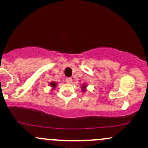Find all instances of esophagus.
Wrapping results in <instances>:
<instances>
[{"mask_svg":"<svg viewBox=\"0 0 148 148\" xmlns=\"http://www.w3.org/2000/svg\"><path fill=\"white\" fill-rule=\"evenodd\" d=\"M66 82L67 83V84H71V83L72 82V79L71 77H68L66 79Z\"/></svg>","mask_w":148,"mask_h":148,"instance_id":"34e87169","label":"esophagus"}]
</instances>
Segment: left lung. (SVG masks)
<instances>
[{"label": "left lung", "mask_w": 148, "mask_h": 148, "mask_svg": "<svg viewBox=\"0 0 148 148\" xmlns=\"http://www.w3.org/2000/svg\"><path fill=\"white\" fill-rule=\"evenodd\" d=\"M86 84L83 85V86H82V89L84 90V92L86 90Z\"/></svg>", "instance_id": "1"}]
</instances>
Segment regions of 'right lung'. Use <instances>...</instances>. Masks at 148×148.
Listing matches in <instances>:
<instances>
[{"label": "right lung", "mask_w": 148, "mask_h": 148, "mask_svg": "<svg viewBox=\"0 0 148 148\" xmlns=\"http://www.w3.org/2000/svg\"><path fill=\"white\" fill-rule=\"evenodd\" d=\"M50 85H51V87H52L53 88H54L56 87L57 84H56V83H55V82H51V84H50Z\"/></svg>", "instance_id": "1"}]
</instances>
